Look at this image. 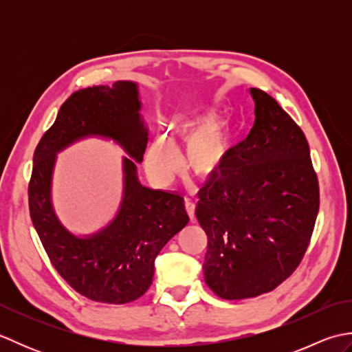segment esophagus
<instances>
[{
  "label": "esophagus",
  "mask_w": 352,
  "mask_h": 352,
  "mask_svg": "<svg viewBox=\"0 0 352 352\" xmlns=\"http://www.w3.org/2000/svg\"><path fill=\"white\" fill-rule=\"evenodd\" d=\"M184 207H186V212L189 214V218L190 219L195 218V204H193V201L190 198H184Z\"/></svg>",
  "instance_id": "34e87169"
}]
</instances>
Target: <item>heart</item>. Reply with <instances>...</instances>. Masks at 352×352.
Listing matches in <instances>:
<instances>
[{
  "label": "heart",
  "mask_w": 352,
  "mask_h": 352,
  "mask_svg": "<svg viewBox=\"0 0 352 352\" xmlns=\"http://www.w3.org/2000/svg\"><path fill=\"white\" fill-rule=\"evenodd\" d=\"M172 144L177 139L189 145L186 163L199 180L210 182L226 168L230 142L227 134L219 126H213L210 119H180L172 125ZM145 160L149 175L160 186L169 184L182 166L177 149L162 139L149 142Z\"/></svg>",
  "instance_id": "heart-1"
}]
</instances>
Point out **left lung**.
<instances>
[{"label":"left lung","instance_id":"8db88e82","mask_svg":"<svg viewBox=\"0 0 352 352\" xmlns=\"http://www.w3.org/2000/svg\"><path fill=\"white\" fill-rule=\"evenodd\" d=\"M256 121L199 192L204 280L222 300L254 298L289 278L309 248L319 184L302 130L271 95L250 89Z\"/></svg>","mask_w":352,"mask_h":352}]
</instances>
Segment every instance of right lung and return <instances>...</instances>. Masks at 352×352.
Returning a JSON list of instances; mask_svg holds the SVG:
<instances>
[{
	"label": "right lung",
	"instance_id": "1",
	"mask_svg": "<svg viewBox=\"0 0 352 352\" xmlns=\"http://www.w3.org/2000/svg\"><path fill=\"white\" fill-rule=\"evenodd\" d=\"M140 107L133 81L80 89L63 102L33 155L28 207L37 236L62 278L96 302L126 304L144 295L153 283L155 257L189 222L182 195L139 182L138 163L148 142ZM92 135L115 140L131 157L123 161L124 195L116 219L98 234L78 238L52 208V170L57 152Z\"/></svg>",
	"mask_w": 352,
	"mask_h": 352
}]
</instances>
